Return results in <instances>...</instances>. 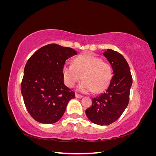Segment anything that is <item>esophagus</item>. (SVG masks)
Wrapping results in <instances>:
<instances>
[{
    "label": "esophagus",
    "instance_id": "34e87169",
    "mask_svg": "<svg viewBox=\"0 0 156 156\" xmlns=\"http://www.w3.org/2000/svg\"><path fill=\"white\" fill-rule=\"evenodd\" d=\"M75 97H76L77 98H83V96L80 95V94H75Z\"/></svg>",
    "mask_w": 156,
    "mask_h": 156
}]
</instances>
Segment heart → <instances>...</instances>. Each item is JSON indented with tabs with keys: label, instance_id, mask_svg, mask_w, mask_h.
I'll list each match as a JSON object with an SVG mask.
<instances>
[{
	"label": "heart",
	"instance_id": "1",
	"mask_svg": "<svg viewBox=\"0 0 156 156\" xmlns=\"http://www.w3.org/2000/svg\"><path fill=\"white\" fill-rule=\"evenodd\" d=\"M63 75L68 87H73L83 78L84 81L77 87L79 91L83 93L100 92L110 84L112 70L111 65L103 62L101 58L84 54L75 58L73 64H66L63 68Z\"/></svg>",
	"mask_w": 156,
	"mask_h": 156
}]
</instances>
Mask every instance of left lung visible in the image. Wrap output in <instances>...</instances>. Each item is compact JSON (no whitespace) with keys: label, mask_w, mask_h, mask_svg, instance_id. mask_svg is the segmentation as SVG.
Returning <instances> with one entry per match:
<instances>
[{"label":"left lung","mask_w":156,"mask_h":156,"mask_svg":"<svg viewBox=\"0 0 156 156\" xmlns=\"http://www.w3.org/2000/svg\"><path fill=\"white\" fill-rule=\"evenodd\" d=\"M103 55L111 66L113 76L106 90L92 98V105L85 112L93 123L108 126L119 119L128 105L133 80L129 65L120 53L107 49Z\"/></svg>","instance_id":"1"}]
</instances>
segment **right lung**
<instances>
[{"instance_id":"obj_1","label":"right lung","mask_w":156,"mask_h":156,"mask_svg":"<svg viewBox=\"0 0 156 156\" xmlns=\"http://www.w3.org/2000/svg\"><path fill=\"white\" fill-rule=\"evenodd\" d=\"M72 48L51 44L37 50L28 60L21 91L30 116L42 124L58 121L75 94L64 84L66 60L77 55Z\"/></svg>"}]
</instances>
